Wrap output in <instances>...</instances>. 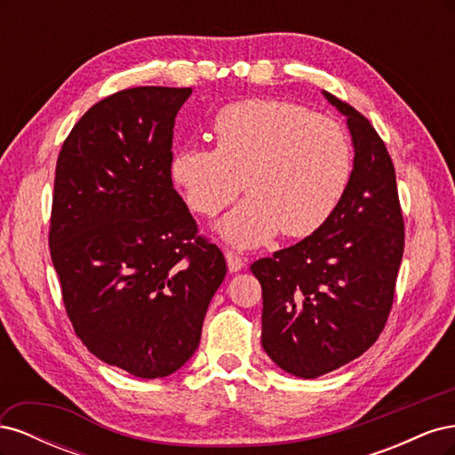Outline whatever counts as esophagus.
<instances>
[{
    "label": "esophagus",
    "instance_id": "1",
    "mask_svg": "<svg viewBox=\"0 0 455 455\" xmlns=\"http://www.w3.org/2000/svg\"><path fill=\"white\" fill-rule=\"evenodd\" d=\"M226 259H228V267L231 273H237L244 267V258L237 254L235 251H226Z\"/></svg>",
    "mask_w": 455,
    "mask_h": 455
}]
</instances>
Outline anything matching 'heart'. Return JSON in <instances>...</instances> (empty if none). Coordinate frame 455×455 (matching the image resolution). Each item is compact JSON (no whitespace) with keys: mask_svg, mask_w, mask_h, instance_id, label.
<instances>
[{"mask_svg":"<svg viewBox=\"0 0 455 455\" xmlns=\"http://www.w3.org/2000/svg\"><path fill=\"white\" fill-rule=\"evenodd\" d=\"M216 149H178L171 172L188 206L216 216L249 191L222 224L237 246H258L281 229L307 237L323 228L346 196L353 149L339 123L307 108L252 99L233 102L214 117Z\"/></svg>","mask_w":455,"mask_h":455,"instance_id":"1","label":"heart"}]
</instances>
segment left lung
<instances>
[{"label": "left lung", "mask_w": 455, "mask_h": 455, "mask_svg": "<svg viewBox=\"0 0 455 455\" xmlns=\"http://www.w3.org/2000/svg\"><path fill=\"white\" fill-rule=\"evenodd\" d=\"M347 117L355 161L346 196L306 239L256 259L261 346L288 374L316 378L374 346L389 319L404 252L393 161L353 106L324 91Z\"/></svg>", "instance_id": "1"}]
</instances>
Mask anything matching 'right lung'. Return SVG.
Segmentation results:
<instances>
[{
	"label": "right lung",
	"mask_w": 455,
	"mask_h": 455,
	"mask_svg": "<svg viewBox=\"0 0 455 455\" xmlns=\"http://www.w3.org/2000/svg\"><path fill=\"white\" fill-rule=\"evenodd\" d=\"M189 94L106 96L68 134L54 174L49 249L68 319L100 361L146 379L196 353L228 271L172 188V129Z\"/></svg>",
	"instance_id": "add662e5"
}]
</instances>
